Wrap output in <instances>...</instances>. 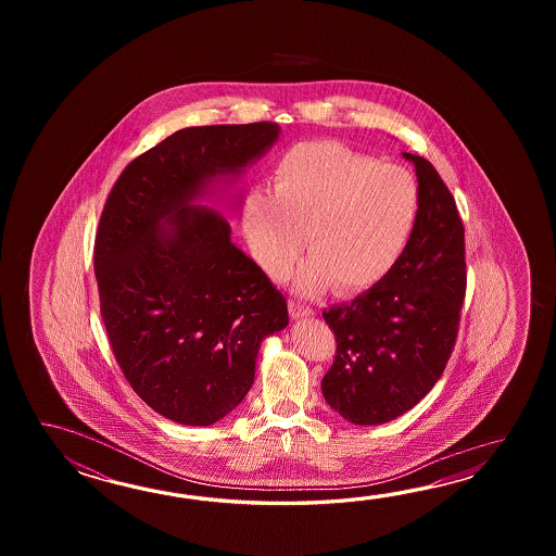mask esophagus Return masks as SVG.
I'll use <instances>...</instances> for the list:
<instances>
[{
	"instance_id": "esophagus-1",
	"label": "esophagus",
	"mask_w": 556,
	"mask_h": 556,
	"mask_svg": "<svg viewBox=\"0 0 556 556\" xmlns=\"http://www.w3.org/2000/svg\"><path fill=\"white\" fill-rule=\"evenodd\" d=\"M288 309H290V316H292V318H307V316L314 314L312 307L304 306V304H300V302H290Z\"/></svg>"
}]
</instances>
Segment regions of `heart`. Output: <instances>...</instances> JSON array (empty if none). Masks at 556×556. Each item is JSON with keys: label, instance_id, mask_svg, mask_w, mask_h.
Returning <instances> with one entry per match:
<instances>
[{"label": "heart", "instance_id": "b5f03b06", "mask_svg": "<svg viewBox=\"0 0 556 556\" xmlns=\"http://www.w3.org/2000/svg\"><path fill=\"white\" fill-rule=\"evenodd\" d=\"M415 178L400 166L338 141H306L280 154L273 192L254 190L242 226L254 258L276 280L292 270L306 237L312 258L300 273L307 292L333 283L357 294L400 261L417 216Z\"/></svg>", "mask_w": 556, "mask_h": 556}]
</instances>
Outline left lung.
Returning <instances> with one entry per match:
<instances>
[{
  "label": "left lung",
  "mask_w": 556,
  "mask_h": 556,
  "mask_svg": "<svg viewBox=\"0 0 556 556\" xmlns=\"http://www.w3.org/2000/svg\"><path fill=\"white\" fill-rule=\"evenodd\" d=\"M417 173L412 237L390 274L352 304L321 316L336 357L321 379L331 409L355 426H379L409 412L438 383L459 333L467 290L465 228L435 166L403 153Z\"/></svg>",
  "instance_id": "obj_1"
}]
</instances>
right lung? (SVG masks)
<instances>
[{
    "instance_id": "1",
    "label": "right lung",
    "mask_w": 556,
    "mask_h": 556,
    "mask_svg": "<svg viewBox=\"0 0 556 556\" xmlns=\"http://www.w3.org/2000/svg\"><path fill=\"white\" fill-rule=\"evenodd\" d=\"M278 132L270 121L177 130L125 166L101 213L93 262L106 338L135 393L182 426L230 414L252 388L262 340L288 324L286 298L230 242L226 218L189 204Z\"/></svg>"
}]
</instances>
